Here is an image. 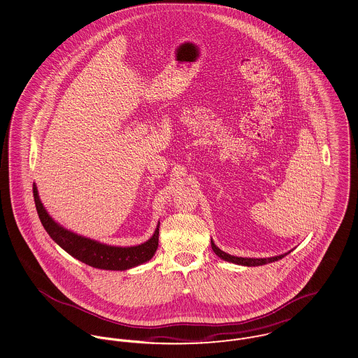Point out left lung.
Returning <instances> with one entry per match:
<instances>
[{"label":"left lung","mask_w":358,"mask_h":358,"mask_svg":"<svg viewBox=\"0 0 358 358\" xmlns=\"http://www.w3.org/2000/svg\"><path fill=\"white\" fill-rule=\"evenodd\" d=\"M211 248L213 251L224 261H228V262H232V264H236V265H243V266H261V265H265V264H271V262H275L278 261L281 258H284L287 254H289L291 251L285 252V254H281V255H276V257H271V258H241V257H234V255H229L227 252H224L222 250H220L213 238H211Z\"/></svg>","instance_id":"1"}]
</instances>
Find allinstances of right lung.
<instances>
[{
  "mask_svg": "<svg viewBox=\"0 0 358 358\" xmlns=\"http://www.w3.org/2000/svg\"><path fill=\"white\" fill-rule=\"evenodd\" d=\"M33 195L41 224L48 235L71 257L89 266L106 271H126L150 261L157 252L159 241V224L152 238L143 244L133 247L107 245L92 238H83L59 225L41 203L36 184L33 185Z\"/></svg>",
  "mask_w": 358,
  "mask_h": 358,
  "instance_id": "add662e5",
  "label": "right lung"
}]
</instances>
